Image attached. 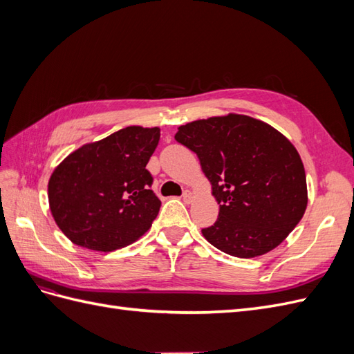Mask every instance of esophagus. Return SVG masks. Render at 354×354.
<instances>
[{
  "mask_svg": "<svg viewBox=\"0 0 354 354\" xmlns=\"http://www.w3.org/2000/svg\"><path fill=\"white\" fill-rule=\"evenodd\" d=\"M192 199H194V194H192L190 190H185V192H183V201H185L186 203H190Z\"/></svg>",
  "mask_w": 354,
  "mask_h": 354,
  "instance_id": "1",
  "label": "esophagus"
}]
</instances>
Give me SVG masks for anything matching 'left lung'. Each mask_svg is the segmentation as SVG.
<instances>
[{"mask_svg":"<svg viewBox=\"0 0 354 354\" xmlns=\"http://www.w3.org/2000/svg\"><path fill=\"white\" fill-rule=\"evenodd\" d=\"M176 140L195 152L220 203L202 234L239 259L272 251L303 218L306 171L285 136L246 115L214 116L178 127Z\"/></svg>","mask_w":354,"mask_h":354,"instance_id":"8db88e82","label":"left lung"}]
</instances>
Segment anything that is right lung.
<instances>
[{
  "label": "right lung",
  "instance_id": "1",
  "mask_svg": "<svg viewBox=\"0 0 354 354\" xmlns=\"http://www.w3.org/2000/svg\"><path fill=\"white\" fill-rule=\"evenodd\" d=\"M159 128L125 127L84 145L53 171L50 209L59 229L84 248L111 252L137 241L152 226L160 201L146 165Z\"/></svg>",
  "mask_w": 354,
  "mask_h": 354
}]
</instances>
